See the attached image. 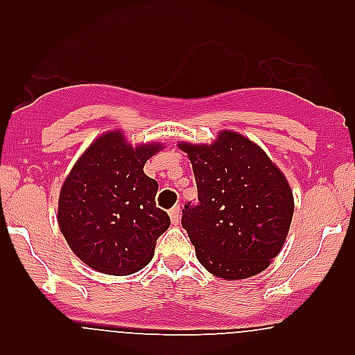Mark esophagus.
I'll return each mask as SVG.
<instances>
[{"label":"esophagus","mask_w":355,"mask_h":355,"mask_svg":"<svg viewBox=\"0 0 355 355\" xmlns=\"http://www.w3.org/2000/svg\"><path fill=\"white\" fill-rule=\"evenodd\" d=\"M170 220H171V223L173 225H178L180 223V206H173L170 209Z\"/></svg>","instance_id":"esophagus-1"}]
</instances>
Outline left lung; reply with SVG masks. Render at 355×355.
Returning a JSON list of instances; mask_svg holds the SVG:
<instances>
[{"mask_svg":"<svg viewBox=\"0 0 355 355\" xmlns=\"http://www.w3.org/2000/svg\"><path fill=\"white\" fill-rule=\"evenodd\" d=\"M198 184L182 227L211 275L245 280L280 254L293 216V194L280 168L250 139L221 130L213 144L180 142Z\"/></svg>","mask_w":355,"mask_h":355,"instance_id":"1","label":"left lung"}]
</instances>
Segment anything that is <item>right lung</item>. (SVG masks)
<instances>
[{
	"instance_id": "obj_1",
	"label": "right lung",
	"mask_w": 355,
	"mask_h": 355,
	"mask_svg": "<svg viewBox=\"0 0 355 355\" xmlns=\"http://www.w3.org/2000/svg\"><path fill=\"white\" fill-rule=\"evenodd\" d=\"M163 144L132 146L121 130L99 135L77 159L60 191L58 225L75 256L92 270L125 277L155 256L170 216L156 207L157 182L146 161Z\"/></svg>"
}]
</instances>
